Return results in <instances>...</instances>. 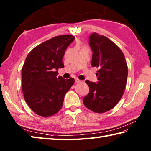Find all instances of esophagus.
<instances>
[{"label":"esophagus","instance_id":"34e87169","mask_svg":"<svg viewBox=\"0 0 151 151\" xmlns=\"http://www.w3.org/2000/svg\"><path fill=\"white\" fill-rule=\"evenodd\" d=\"M81 81L79 80L78 78H75V83H81Z\"/></svg>","mask_w":151,"mask_h":151}]
</instances>
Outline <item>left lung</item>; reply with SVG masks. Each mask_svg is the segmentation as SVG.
<instances>
[{"label": "left lung", "mask_w": 151, "mask_h": 151, "mask_svg": "<svg viewBox=\"0 0 151 151\" xmlns=\"http://www.w3.org/2000/svg\"><path fill=\"white\" fill-rule=\"evenodd\" d=\"M89 43L93 53L91 65L98 68L96 74L98 81H85L90 91L83 98V103L90 110L102 114L114 108L121 100L128 68L122 51L107 37L93 33Z\"/></svg>", "instance_id": "left-lung-1"}]
</instances>
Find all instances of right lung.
<instances>
[{
  "instance_id": "obj_1",
  "label": "right lung",
  "mask_w": 151,
  "mask_h": 151,
  "mask_svg": "<svg viewBox=\"0 0 151 151\" xmlns=\"http://www.w3.org/2000/svg\"><path fill=\"white\" fill-rule=\"evenodd\" d=\"M75 37L61 35L45 41L29 52L22 68V88L26 102L39 116L47 117L61 109L65 95L75 79L57 77L63 57Z\"/></svg>"
}]
</instances>
